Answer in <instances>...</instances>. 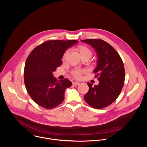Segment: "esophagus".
<instances>
[{
	"instance_id": "1",
	"label": "esophagus",
	"mask_w": 147,
	"mask_h": 147,
	"mask_svg": "<svg viewBox=\"0 0 147 147\" xmlns=\"http://www.w3.org/2000/svg\"><path fill=\"white\" fill-rule=\"evenodd\" d=\"M73 84L74 86H78L80 84V83L78 82H73Z\"/></svg>"
}]
</instances>
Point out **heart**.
I'll return each mask as SVG.
<instances>
[{
  "mask_svg": "<svg viewBox=\"0 0 147 147\" xmlns=\"http://www.w3.org/2000/svg\"><path fill=\"white\" fill-rule=\"evenodd\" d=\"M76 49L78 52L81 57H86L89 59L92 55V52L91 50L89 48H88L87 47H86L85 45H78L76 47ZM67 54V51H66L63 55V58L65 59V57L66 56ZM86 73V70L77 69V70H74L72 72V75L74 78L78 79V78H81V77L83 73Z\"/></svg>",
  "mask_w": 147,
  "mask_h": 147,
  "instance_id": "b5f03b06",
  "label": "heart"
}]
</instances>
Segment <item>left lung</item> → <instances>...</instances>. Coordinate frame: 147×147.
<instances>
[{
	"instance_id": "left-lung-1",
	"label": "left lung",
	"mask_w": 147,
	"mask_h": 147,
	"mask_svg": "<svg viewBox=\"0 0 147 147\" xmlns=\"http://www.w3.org/2000/svg\"><path fill=\"white\" fill-rule=\"evenodd\" d=\"M81 41L91 45L96 52L97 66L94 73L99 81L97 86L87 82L89 91L84 99L92 108L102 109L112 104L120 94L125 78L123 62L117 51L105 41L99 39Z\"/></svg>"
}]
</instances>
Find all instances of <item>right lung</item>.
<instances>
[{"label": "right lung", "mask_w": 147, "mask_h": 147, "mask_svg": "<svg viewBox=\"0 0 147 147\" xmlns=\"http://www.w3.org/2000/svg\"><path fill=\"white\" fill-rule=\"evenodd\" d=\"M76 40H48L34 48L28 56L24 77L26 90L32 99L39 106L52 109L65 99V92L72 86L67 79L59 80L53 72L61 65V59Z\"/></svg>", "instance_id": "add662e5"}]
</instances>
